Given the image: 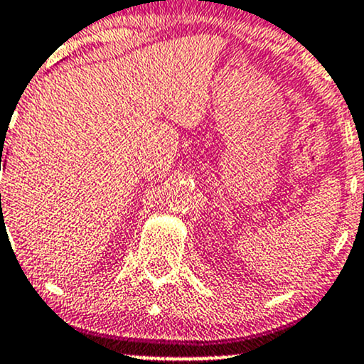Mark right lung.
<instances>
[{"instance_id":"1","label":"right lung","mask_w":364,"mask_h":364,"mask_svg":"<svg viewBox=\"0 0 364 364\" xmlns=\"http://www.w3.org/2000/svg\"><path fill=\"white\" fill-rule=\"evenodd\" d=\"M1 157H3V154H1ZM0 169H1V159H0ZM0 198H1V195H0Z\"/></svg>"}]
</instances>
